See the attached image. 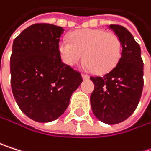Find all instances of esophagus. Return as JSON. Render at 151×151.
<instances>
[{
	"mask_svg": "<svg viewBox=\"0 0 151 151\" xmlns=\"http://www.w3.org/2000/svg\"><path fill=\"white\" fill-rule=\"evenodd\" d=\"M81 76H82V79H83V80H88V79H89V76H88V74H84V73H82Z\"/></svg>",
	"mask_w": 151,
	"mask_h": 151,
	"instance_id": "esophagus-1",
	"label": "esophagus"
}]
</instances>
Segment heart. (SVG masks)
I'll return each mask as SVG.
<instances>
[{
    "instance_id": "1",
    "label": "heart",
    "mask_w": 151,
    "mask_h": 151,
    "mask_svg": "<svg viewBox=\"0 0 151 151\" xmlns=\"http://www.w3.org/2000/svg\"><path fill=\"white\" fill-rule=\"evenodd\" d=\"M70 40L62 39L58 44L62 60L69 66L77 64L85 55L88 69L104 74L115 68L120 59L121 41L115 33L101 29H83L72 32Z\"/></svg>"
}]
</instances>
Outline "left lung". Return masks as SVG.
Wrapping results in <instances>:
<instances>
[{
    "instance_id": "left-lung-1",
    "label": "left lung",
    "mask_w": 151,
    "mask_h": 151,
    "mask_svg": "<svg viewBox=\"0 0 151 151\" xmlns=\"http://www.w3.org/2000/svg\"><path fill=\"white\" fill-rule=\"evenodd\" d=\"M109 27L122 46L118 64L103 77H90L95 84L90 102L95 116L109 125L120 123L135 111L143 88V62L141 47L124 26Z\"/></svg>"
}]
</instances>
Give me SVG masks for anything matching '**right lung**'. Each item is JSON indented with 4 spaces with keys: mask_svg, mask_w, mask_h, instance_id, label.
<instances>
[{
    "mask_svg": "<svg viewBox=\"0 0 151 151\" xmlns=\"http://www.w3.org/2000/svg\"><path fill=\"white\" fill-rule=\"evenodd\" d=\"M63 27L34 24L15 40L10 56V84L20 110L37 122H50L67 109L82 82L81 75L61 60Z\"/></svg>",
    "mask_w": 151,
    "mask_h": 151,
    "instance_id": "right-lung-1",
    "label": "right lung"
}]
</instances>
